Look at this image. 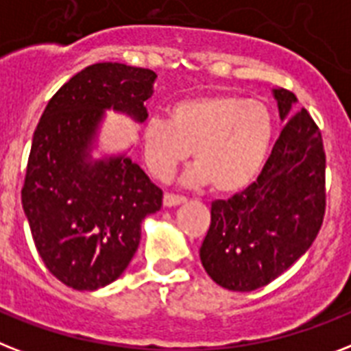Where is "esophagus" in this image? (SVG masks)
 Segmentation results:
<instances>
[{"mask_svg":"<svg viewBox=\"0 0 351 351\" xmlns=\"http://www.w3.org/2000/svg\"><path fill=\"white\" fill-rule=\"evenodd\" d=\"M185 204V198L180 195H173V193H166L164 195V205L166 207H176V205Z\"/></svg>","mask_w":351,"mask_h":351,"instance_id":"1","label":"esophagus"}]
</instances>
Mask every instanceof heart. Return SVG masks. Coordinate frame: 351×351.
<instances>
[{
	"instance_id": "1",
	"label": "heart",
	"mask_w": 351,
	"mask_h": 351,
	"mask_svg": "<svg viewBox=\"0 0 351 351\" xmlns=\"http://www.w3.org/2000/svg\"><path fill=\"white\" fill-rule=\"evenodd\" d=\"M169 121L149 119L141 130L147 169L167 182L195 149L196 166L184 182L213 184L220 193H238L258 178L272 144V113L256 99L207 93L173 102Z\"/></svg>"
}]
</instances>
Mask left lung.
Listing matches in <instances>:
<instances>
[{
	"mask_svg": "<svg viewBox=\"0 0 351 351\" xmlns=\"http://www.w3.org/2000/svg\"><path fill=\"white\" fill-rule=\"evenodd\" d=\"M287 122L258 180L210 205L200 247L205 272L220 287L250 292L274 281L314 243L324 218L323 138L308 111H295L294 93L274 88Z\"/></svg>",
	"mask_w": 351,
	"mask_h": 351,
	"instance_id": "1",
	"label": "left lung"
}]
</instances>
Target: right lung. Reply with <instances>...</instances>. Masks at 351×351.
I'll use <instances>...</instances> for the list:
<instances>
[{
    "label": "right lung",
    "instance_id": "1",
    "mask_svg": "<svg viewBox=\"0 0 351 351\" xmlns=\"http://www.w3.org/2000/svg\"><path fill=\"white\" fill-rule=\"evenodd\" d=\"M156 73L97 62L50 99L34 131L21 204L43 263L61 283L97 290L126 270L141 223L162 207V189L126 155L93 158L104 111L147 119Z\"/></svg>",
    "mask_w": 351,
    "mask_h": 351
}]
</instances>
